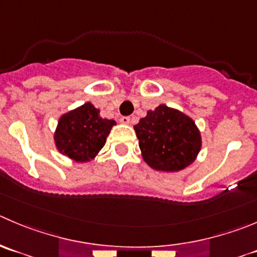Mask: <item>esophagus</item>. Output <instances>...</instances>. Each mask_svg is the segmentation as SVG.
<instances>
[{"mask_svg":"<svg viewBox=\"0 0 257 257\" xmlns=\"http://www.w3.org/2000/svg\"><path fill=\"white\" fill-rule=\"evenodd\" d=\"M120 123L129 124V123H131V118H129V116H121V118H120Z\"/></svg>","mask_w":257,"mask_h":257,"instance_id":"esophagus-1","label":"esophagus"}]
</instances>
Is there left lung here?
<instances>
[{
  "instance_id": "1",
  "label": "left lung",
  "mask_w": 257,
  "mask_h": 257,
  "mask_svg": "<svg viewBox=\"0 0 257 257\" xmlns=\"http://www.w3.org/2000/svg\"><path fill=\"white\" fill-rule=\"evenodd\" d=\"M144 162L162 172H178L195 162L202 138L193 119L161 104L134 125Z\"/></svg>"
}]
</instances>
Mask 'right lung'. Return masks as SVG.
<instances>
[{
  "mask_svg": "<svg viewBox=\"0 0 257 257\" xmlns=\"http://www.w3.org/2000/svg\"><path fill=\"white\" fill-rule=\"evenodd\" d=\"M115 124V120L101 118L100 110L93 104L85 103L60 116L54 134L57 151L79 163L91 161Z\"/></svg>",
  "mask_w": 257,
  "mask_h": 257,
  "instance_id": "add662e5",
  "label": "right lung"
}]
</instances>
